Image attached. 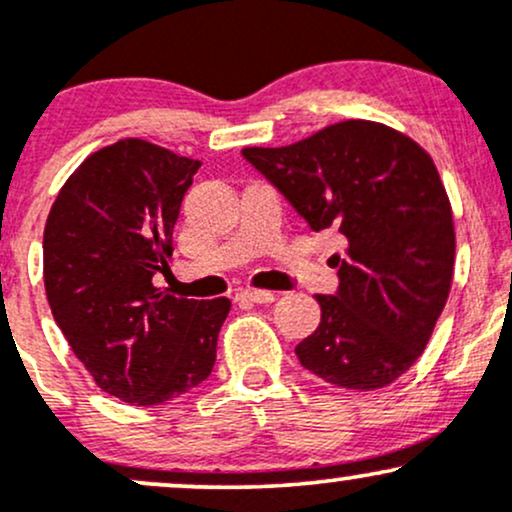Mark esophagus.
<instances>
[{
  "label": "esophagus",
  "mask_w": 512,
  "mask_h": 512,
  "mask_svg": "<svg viewBox=\"0 0 512 512\" xmlns=\"http://www.w3.org/2000/svg\"><path fill=\"white\" fill-rule=\"evenodd\" d=\"M274 298L276 296L272 291H264V289H245L236 293L238 303H272Z\"/></svg>",
  "instance_id": "esophagus-1"
}]
</instances>
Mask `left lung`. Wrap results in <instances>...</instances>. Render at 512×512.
<instances>
[{
	"label": "left lung",
	"mask_w": 512,
	"mask_h": 512,
	"mask_svg": "<svg viewBox=\"0 0 512 512\" xmlns=\"http://www.w3.org/2000/svg\"><path fill=\"white\" fill-rule=\"evenodd\" d=\"M313 231L346 240L334 296L296 346L303 368L344 390L395 383L424 354L448 301L455 226L433 158L370 120L330 125L301 142L243 149Z\"/></svg>",
	"instance_id": "left-lung-1"
}]
</instances>
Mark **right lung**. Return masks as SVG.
I'll return each mask as SVG.
<instances>
[{
	"mask_svg": "<svg viewBox=\"0 0 512 512\" xmlns=\"http://www.w3.org/2000/svg\"><path fill=\"white\" fill-rule=\"evenodd\" d=\"M202 163L144 139L91 154L64 182L43 236L55 322L103 392L163 404L209 378L231 301H190L154 286Z\"/></svg>",
	"mask_w": 512,
	"mask_h": 512,
	"instance_id": "obj_1",
	"label": "right lung"
}]
</instances>
